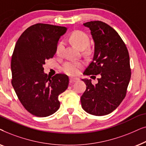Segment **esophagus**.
I'll return each instance as SVG.
<instances>
[{"label": "esophagus", "mask_w": 146, "mask_h": 146, "mask_svg": "<svg viewBox=\"0 0 146 146\" xmlns=\"http://www.w3.org/2000/svg\"><path fill=\"white\" fill-rule=\"evenodd\" d=\"M79 80V79L78 78H74V77H70V83H74V82H76Z\"/></svg>", "instance_id": "1"}]
</instances>
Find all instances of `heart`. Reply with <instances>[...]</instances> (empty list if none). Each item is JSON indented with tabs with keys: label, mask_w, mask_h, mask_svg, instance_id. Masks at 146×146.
<instances>
[{
	"label": "heart",
	"mask_w": 146,
	"mask_h": 146,
	"mask_svg": "<svg viewBox=\"0 0 146 146\" xmlns=\"http://www.w3.org/2000/svg\"><path fill=\"white\" fill-rule=\"evenodd\" d=\"M69 40L74 44L80 50H84L89 44L90 40L86 34L81 31H75L71 34L69 37ZM64 48L63 42L58 44L56 47V54L60 55L62 54ZM82 66V63L76 61H68L63 66V71L69 75H76L79 72V70Z\"/></svg>",
	"instance_id": "1"
}]
</instances>
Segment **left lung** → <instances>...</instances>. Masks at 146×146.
<instances>
[{
    "label": "left lung",
    "mask_w": 146,
    "mask_h": 146,
    "mask_svg": "<svg viewBox=\"0 0 146 146\" xmlns=\"http://www.w3.org/2000/svg\"><path fill=\"white\" fill-rule=\"evenodd\" d=\"M83 25L90 30L94 43L92 61L84 74L100 78L95 85L90 79H82L86 85L82 107L90 114L105 115L116 109L126 94L131 78L129 53L117 32L106 23L90 21Z\"/></svg>",
    "instance_id": "left-lung-1"
}]
</instances>
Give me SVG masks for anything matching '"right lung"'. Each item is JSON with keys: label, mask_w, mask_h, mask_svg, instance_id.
<instances>
[{"label": "right lung", "mask_w": 146, "mask_h": 146, "mask_svg": "<svg viewBox=\"0 0 146 146\" xmlns=\"http://www.w3.org/2000/svg\"><path fill=\"white\" fill-rule=\"evenodd\" d=\"M66 31V27L36 24L16 43L11 59L12 85L25 108L36 116L55 113L60 105L58 96L68 86L66 75L48 78L43 68L46 60L55 54L60 38Z\"/></svg>", "instance_id": "1"}]
</instances>
